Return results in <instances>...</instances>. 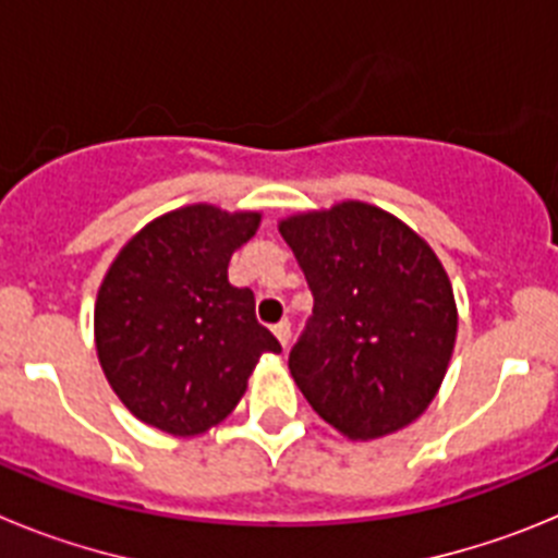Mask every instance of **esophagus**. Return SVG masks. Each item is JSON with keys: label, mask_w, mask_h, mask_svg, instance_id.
Instances as JSON below:
<instances>
[{"label": "esophagus", "mask_w": 558, "mask_h": 558, "mask_svg": "<svg viewBox=\"0 0 558 558\" xmlns=\"http://www.w3.org/2000/svg\"><path fill=\"white\" fill-rule=\"evenodd\" d=\"M274 335H276V340L282 343V347H288V343H290V322L274 324Z\"/></svg>", "instance_id": "obj_1"}]
</instances>
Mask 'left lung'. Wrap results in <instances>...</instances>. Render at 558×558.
<instances>
[{
  "label": "left lung",
  "instance_id": "obj_1",
  "mask_svg": "<svg viewBox=\"0 0 558 558\" xmlns=\"http://www.w3.org/2000/svg\"><path fill=\"white\" fill-rule=\"evenodd\" d=\"M279 234L313 290L290 374L313 411L352 441L416 422L436 399L458 310L436 251L363 201L290 215Z\"/></svg>",
  "mask_w": 558,
  "mask_h": 558
}]
</instances>
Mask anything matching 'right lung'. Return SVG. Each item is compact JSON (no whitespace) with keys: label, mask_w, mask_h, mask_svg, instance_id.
Instances as JSON below:
<instances>
[{"label":"right lung","mask_w":558,"mask_h":558,"mask_svg":"<svg viewBox=\"0 0 558 558\" xmlns=\"http://www.w3.org/2000/svg\"><path fill=\"white\" fill-rule=\"evenodd\" d=\"M259 211L192 204L150 220L120 248L95 304L108 386L145 425L198 436L220 425L279 340L256 322L254 293L229 263L259 229Z\"/></svg>","instance_id":"right-lung-1"}]
</instances>
